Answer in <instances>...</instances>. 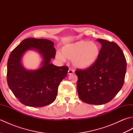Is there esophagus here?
Wrapping results in <instances>:
<instances>
[{"mask_svg": "<svg viewBox=\"0 0 133 133\" xmlns=\"http://www.w3.org/2000/svg\"><path fill=\"white\" fill-rule=\"evenodd\" d=\"M74 71H73L72 70H71V69H69V71H68V74H69V75H71V74H74Z\"/></svg>", "mask_w": 133, "mask_h": 133, "instance_id": "1", "label": "esophagus"}]
</instances>
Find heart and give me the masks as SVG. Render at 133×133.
Listing matches in <instances>:
<instances>
[{
	"label": "heart",
	"mask_w": 133,
	"mask_h": 133,
	"mask_svg": "<svg viewBox=\"0 0 133 133\" xmlns=\"http://www.w3.org/2000/svg\"><path fill=\"white\" fill-rule=\"evenodd\" d=\"M100 54L98 45L93 42L81 41L67 44L62 49V53H56L59 61L65 59L72 60V66L77 69H86L91 67L97 62Z\"/></svg>",
	"instance_id": "b5f03b06"
}]
</instances>
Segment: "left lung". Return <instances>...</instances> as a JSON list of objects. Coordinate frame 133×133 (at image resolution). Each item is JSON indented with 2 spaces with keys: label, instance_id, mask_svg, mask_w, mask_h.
Returning <instances> with one entry per match:
<instances>
[{
  "label": "left lung",
  "instance_id": "8db88e82",
  "mask_svg": "<svg viewBox=\"0 0 133 133\" xmlns=\"http://www.w3.org/2000/svg\"><path fill=\"white\" fill-rule=\"evenodd\" d=\"M97 40L102 44L97 62L88 69L75 71L79 97L91 104L106 103L115 97L123 85L127 66L125 56L117 43Z\"/></svg>",
  "mask_w": 133,
  "mask_h": 133
}]
</instances>
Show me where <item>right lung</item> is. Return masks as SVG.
I'll return each mask as SVG.
<instances>
[{
	"instance_id": "right-lung-1",
	"label": "right lung",
	"mask_w": 133,
	"mask_h": 133,
	"mask_svg": "<svg viewBox=\"0 0 133 133\" xmlns=\"http://www.w3.org/2000/svg\"><path fill=\"white\" fill-rule=\"evenodd\" d=\"M35 48L43 57L42 65L35 70H27L21 63L26 50ZM54 43L44 39H25L11 52L7 62L8 87L20 102L31 107H43L52 103L57 95L61 81L69 67L50 63L56 54Z\"/></svg>"
}]
</instances>
